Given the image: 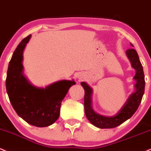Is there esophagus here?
<instances>
[{"instance_id": "34e87169", "label": "esophagus", "mask_w": 151, "mask_h": 151, "mask_svg": "<svg viewBox=\"0 0 151 151\" xmlns=\"http://www.w3.org/2000/svg\"><path fill=\"white\" fill-rule=\"evenodd\" d=\"M80 78V79H81V77H80V78Z\"/></svg>"}]
</instances>
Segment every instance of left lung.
Wrapping results in <instances>:
<instances>
[{
    "mask_svg": "<svg viewBox=\"0 0 151 151\" xmlns=\"http://www.w3.org/2000/svg\"><path fill=\"white\" fill-rule=\"evenodd\" d=\"M133 47V44H131ZM126 54L132 66L136 70L134 79L136 81L135 84L136 90L129 96L125 104L119 111L114 116H104L95 112L92 108V93L93 89L86 83L82 82L81 86L85 90L84 107L85 113L88 119L94 126L100 129H111L122 124L133 116L139 107L145 90V77L143 66L140 62L139 57L135 49H129Z\"/></svg>",
    "mask_w": 151,
    "mask_h": 151,
    "instance_id": "obj_1",
    "label": "left lung"
}]
</instances>
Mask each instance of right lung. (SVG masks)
Returning a JSON list of instances; mask_svg holds the SVG:
<instances>
[{"label":"right lung","instance_id":"add662e5","mask_svg":"<svg viewBox=\"0 0 151 151\" xmlns=\"http://www.w3.org/2000/svg\"><path fill=\"white\" fill-rule=\"evenodd\" d=\"M31 35L23 39L9 63L6 90L9 100L18 116L29 124L46 127L54 124L60 114L62 100L74 81H57L45 88H37L23 75V51Z\"/></svg>","mask_w":151,"mask_h":151}]
</instances>
